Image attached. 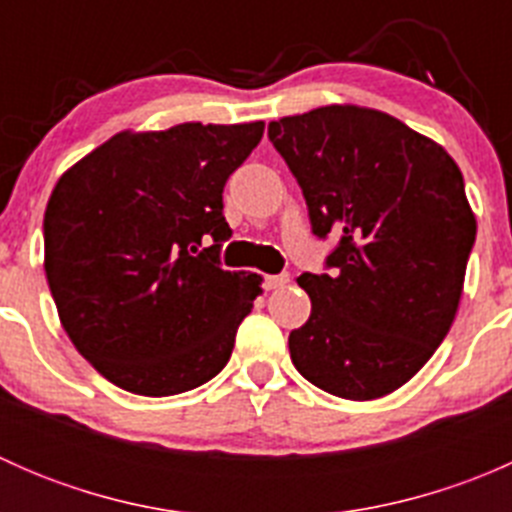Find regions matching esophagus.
Returning a JSON list of instances; mask_svg holds the SVG:
<instances>
[{
	"instance_id": "34e87169",
	"label": "esophagus",
	"mask_w": 512,
	"mask_h": 512,
	"mask_svg": "<svg viewBox=\"0 0 512 512\" xmlns=\"http://www.w3.org/2000/svg\"><path fill=\"white\" fill-rule=\"evenodd\" d=\"M289 282V275H267L265 289H282Z\"/></svg>"
}]
</instances>
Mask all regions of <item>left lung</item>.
Instances as JSON below:
<instances>
[{
    "mask_svg": "<svg viewBox=\"0 0 512 512\" xmlns=\"http://www.w3.org/2000/svg\"><path fill=\"white\" fill-rule=\"evenodd\" d=\"M270 141L314 235H342L332 275L297 277L312 314L289 334L292 364L339 399H381L416 376L456 319L476 242L461 168L399 118L354 103L272 121Z\"/></svg>",
    "mask_w": 512,
    "mask_h": 512,
    "instance_id": "8db88e82",
    "label": "left lung"
}]
</instances>
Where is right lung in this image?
<instances>
[{
    "instance_id": "1",
    "label": "right lung",
    "mask_w": 512,
    "mask_h": 512,
    "mask_svg": "<svg viewBox=\"0 0 512 512\" xmlns=\"http://www.w3.org/2000/svg\"><path fill=\"white\" fill-rule=\"evenodd\" d=\"M265 123L121 131L71 165L44 213V270L79 354L138 396L223 371L262 275L220 267L223 188ZM205 234L214 245L203 253Z\"/></svg>"
}]
</instances>
